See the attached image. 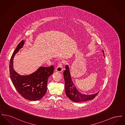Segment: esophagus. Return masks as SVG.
I'll return each instance as SVG.
<instances>
[{
  "instance_id": "obj_1",
  "label": "esophagus",
  "mask_w": 125,
  "mask_h": 125,
  "mask_svg": "<svg viewBox=\"0 0 125 125\" xmlns=\"http://www.w3.org/2000/svg\"><path fill=\"white\" fill-rule=\"evenodd\" d=\"M63 62H60V63H59L56 69V70L57 71L60 72L63 71Z\"/></svg>"
}]
</instances>
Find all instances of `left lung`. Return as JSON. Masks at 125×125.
<instances>
[{"label": "left lung", "instance_id": "1", "mask_svg": "<svg viewBox=\"0 0 125 125\" xmlns=\"http://www.w3.org/2000/svg\"><path fill=\"white\" fill-rule=\"evenodd\" d=\"M103 52L104 56V52L103 50ZM65 68L63 73L64 78L65 82V89L66 95L70 100L75 102H83L92 100L98 95L99 92L95 94L90 95H84L79 92L74 86L72 80L68 66L66 65Z\"/></svg>", "mask_w": 125, "mask_h": 125}]
</instances>
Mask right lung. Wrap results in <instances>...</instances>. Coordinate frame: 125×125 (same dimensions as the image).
I'll use <instances>...</instances> for the list:
<instances>
[{
    "mask_svg": "<svg viewBox=\"0 0 125 125\" xmlns=\"http://www.w3.org/2000/svg\"><path fill=\"white\" fill-rule=\"evenodd\" d=\"M23 44V40L18 44L11 58L9 64L10 78L15 89L23 97L31 101H36L42 98L46 94L48 80L53 73L54 66L53 65L49 67L41 66L31 74L19 75L13 69V59Z\"/></svg>",
    "mask_w": 125,
    "mask_h": 125,
    "instance_id": "right-lung-1",
    "label": "right lung"
}]
</instances>
